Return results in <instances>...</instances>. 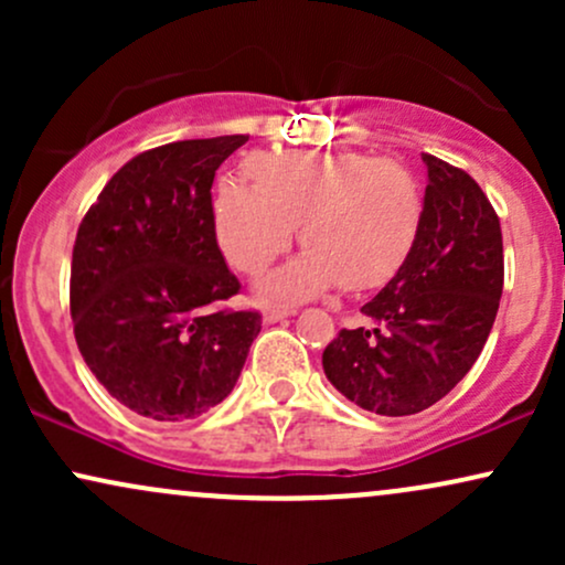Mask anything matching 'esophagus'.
I'll return each mask as SVG.
<instances>
[{"label": "esophagus", "mask_w": 565, "mask_h": 565, "mask_svg": "<svg viewBox=\"0 0 565 565\" xmlns=\"http://www.w3.org/2000/svg\"><path fill=\"white\" fill-rule=\"evenodd\" d=\"M297 308H291V305H270L268 310H265V321H281L287 319V316H295Z\"/></svg>", "instance_id": "obj_1"}]
</instances>
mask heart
I'll return each instance as SVG.
<instances>
[{
	"instance_id": "heart-1",
	"label": "heart",
	"mask_w": 565,
	"mask_h": 565,
	"mask_svg": "<svg viewBox=\"0 0 565 565\" xmlns=\"http://www.w3.org/2000/svg\"><path fill=\"white\" fill-rule=\"evenodd\" d=\"M252 183L223 178L212 199L223 255L242 274L274 263L300 230L308 249L265 281L305 297L342 281L377 289L398 274L423 225V185L401 161L372 153L265 151L246 161Z\"/></svg>"
}]
</instances>
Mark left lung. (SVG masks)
<instances>
[{"label": "left lung", "mask_w": 565, "mask_h": 565, "mask_svg": "<svg viewBox=\"0 0 565 565\" xmlns=\"http://www.w3.org/2000/svg\"><path fill=\"white\" fill-rule=\"evenodd\" d=\"M427 164L419 236L406 263L323 350L345 398L382 417L433 406L470 372L494 327L504 284L502 228L481 185L449 161Z\"/></svg>", "instance_id": "obj_1"}]
</instances>
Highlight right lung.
<instances>
[{
	"mask_svg": "<svg viewBox=\"0 0 565 565\" xmlns=\"http://www.w3.org/2000/svg\"><path fill=\"white\" fill-rule=\"evenodd\" d=\"M249 135L142 151L108 180L79 223L71 319L97 382L140 417L183 423L236 385L257 310L225 305L242 284L212 215L217 167Z\"/></svg>",
	"mask_w": 565,
	"mask_h": 565,
	"instance_id": "obj_1",
	"label": "right lung"
}]
</instances>
